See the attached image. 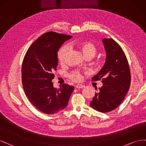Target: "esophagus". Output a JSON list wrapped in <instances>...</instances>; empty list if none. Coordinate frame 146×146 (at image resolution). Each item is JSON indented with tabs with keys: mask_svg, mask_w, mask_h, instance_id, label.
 <instances>
[{
	"mask_svg": "<svg viewBox=\"0 0 146 146\" xmlns=\"http://www.w3.org/2000/svg\"><path fill=\"white\" fill-rule=\"evenodd\" d=\"M76 87L77 89H82L84 88V87H85V86L82 84H77L76 85Z\"/></svg>",
	"mask_w": 146,
	"mask_h": 146,
	"instance_id": "34e87169",
	"label": "esophagus"
}]
</instances>
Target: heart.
<instances>
[{"instance_id": "obj_1", "label": "heart", "mask_w": 146, "mask_h": 146, "mask_svg": "<svg viewBox=\"0 0 146 146\" xmlns=\"http://www.w3.org/2000/svg\"><path fill=\"white\" fill-rule=\"evenodd\" d=\"M80 49L84 54V57L91 59L97 52V47L96 45L89 41L74 43ZM70 47L68 45H64L62 46L57 53V60L60 65H64L66 62V57L68 54ZM68 77L74 82H80L82 81L83 76L82 73L79 70H74L68 74Z\"/></svg>"}]
</instances>
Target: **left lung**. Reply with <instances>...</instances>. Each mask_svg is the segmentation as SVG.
<instances>
[{
  "label": "left lung",
  "instance_id": "obj_1",
  "mask_svg": "<svg viewBox=\"0 0 146 146\" xmlns=\"http://www.w3.org/2000/svg\"><path fill=\"white\" fill-rule=\"evenodd\" d=\"M103 42L106 52L105 64L92 80H102L103 85L95 92L90 105L97 111L108 112L123 102L130 89L131 74L127 58L120 45L112 38H104Z\"/></svg>",
  "mask_w": 146,
  "mask_h": 146
}]
</instances>
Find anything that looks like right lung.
<instances>
[{
  "mask_svg": "<svg viewBox=\"0 0 146 146\" xmlns=\"http://www.w3.org/2000/svg\"><path fill=\"white\" fill-rule=\"evenodd\" d=\"M72 36L48 32L32 44L24 57L22 84L29 101L37 110L53 114L67 106L74 87L64 84L59 89L53 87L54 72L58 64L57 51Z\"/></svg>",
  "mask_w": 146,
  "mask_h": 146,
  "instance_id": "obj_1",
  "label": "right lung"
}]
</instances>
